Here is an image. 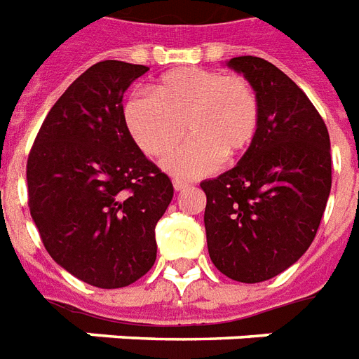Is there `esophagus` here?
<instances>
[{"label":"esophagus","instance_id":"1","mask_svg":"<svg viewBox=\"0 0 359 359\" xmlns=\"http://www.w3.org/2000/svg\"><path fill=\"white\" fill-rule=\"evenodd\" d=\"M172 185H174V191H176V193H182V191H187L189 189V183L182 182V180H174Z\"/></svg>","mask_w":359,"mask_h":359}]
</instances>
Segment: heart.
<instances>
[{
  "label": "heart",
  "mask_w": 359,
  "mask_h": 359,
  "mask_svg": "<svg viewBox=\"0 0 359 359\" xmlns=\"http://www.w3.org/2000/svg\"><path fill=\"white\" fill-rule=\"evenodd\" d=\"M124 120L140 150L154 157L166 156L187 126L191 140L166 157L163 168L198 177L250 148L259 128V100L246 77L191 66L163 76L154 94H131Z\"/></svg>",
  "instance_id": "b5f03b06"
}]
</instances>
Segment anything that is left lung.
Wrapping results in <instances>:
<instances>
[{"label":"left lung","mask_w":359,"mask_h":359,"mask_svg":"<svg viewBox=\"0 0 359 359\" xmlns=\"http://www.w3.org/2000/svg\"><path fill=\"white\" fill-rule=\"evenodd\" d=\"M256 88L259 128L231 170L200 187L208 196V250L222 274L243 283L278 276L308 250L332 189L330 135L313 103L259 57L226 62Z\"/></svg>","instance_id":"8db88e82"}]
</instances>
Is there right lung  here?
<instances>
[{
	"label": "right lung",
	"instance_id": "add662e5",
	"mask_svg": "<svg viewBox=\"0 0 359 359\" xmlns=\"http://www.w3.org/2000/svg\"><path fill=\"white\" fill-rule=\"evenodd\" d=\"M148 70L102 61L83 72L50 109L27 159L29 211L46 250L94 287H126L150 271L156 224L174 196L124 120V93Z\"/></svg>",
	"mask_w": 359,
	"mask_h": 359
}]
</instances>
